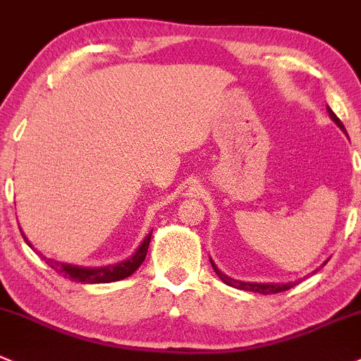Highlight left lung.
I'll return each instance as SVG.
<instances>
[{
	"instance_id": "8db88e82",
	"label": "left lung",
	"mask_w": 361,
	"mask_h": 361,
	"mask_svg": "<svg viewBox=\"0 0 361 361\" xmlns=\"http://www.w3.org/2000/svg\"><path fill=\"white\" fill-rule=\"evenodd\" d=\"M326 113H329L330 120H332L334 123H336L337 126H339V128L343 130V132L346 133V135H348V132H346V128H344L343 121H341L339 118L336 116V113H334V111L330 109L329 106H326ZM326 262H329V261L323 262L322 266H325ZM210 264H212V267H214L215 274H217V276L221 278V280L224 281L226 285H229V287H235V288H238V290L257 292V293H264V295H267V293H278V292L288 290V288H292L293 285L297 283V281H287V283H255V281H240V280H235V278H231V276H228V274L222 273V271L219 269L217 266H215V262L212 261V259H210ZM317 271H318V269H314L313 273H317Z\"/></svg>"
}]
</instances>
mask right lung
<instances>
[{
	"label": "right lung",
	"instance_id": "1",
	"mask_svg": "<svg viewBox=\"0 0 361 361\" xmlns=\"http://www.w3.org/2000/svg\"><path fill=\"white\" fill-rule=\"evenodd\" d=\"M151 235H153V231L140 241L137 250L133 252L128 259H125V261L118 264H107V266H100V267H87V266H76V264H69V262L54 261V259H47V257L43 259H47V264L51 267V269L57 271V273L62 274V276L69 278V280L78 281V283H111V281L125 280L126 276H130V274H133L137 269H139V266L144 262V259H146ZM22 236H24L25 243L32 248L31 241L25 238V235Z\"/></svg>",
	"mask_w": 361,
	"mask_h": 361
}]
</instances>
